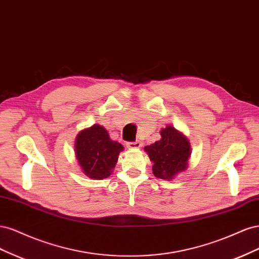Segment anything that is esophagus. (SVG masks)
I'll return each instance as SVG.
<instances>
[{"label":"esophagus","instance_id":"esophagus-1","mask_svg":"<svg viewBox=\"0 0 259 259\" xmlns=\"http://www.w3.org/2000/svg\"><path fill=\"white\" fill-rule=\"evenodd\" d=\"M126 146L130 149H139L140 147L143 146V144L140 143V142H134V143H127Z\"/></svg>","mask_w":259,"mask_h":259}]
</instances>
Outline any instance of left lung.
Here are the masks:
<instances>
[{
    "instance_id": "1",
    "label": "left lung",
    "mask_w": 259,
    "mask_h": 259,
    "mask_svg": "<svg viewBox=\"0 0 259 259\" xmlns=\"http://www.w3.org/2000/svg\"><path fill=\"white\" fill-rule=\"evenodd\" d=\"M160 135V140L146 146L144 150L152 163L153 175L161 179L171 180L188 168L191 146L183 133L170 125L162 128Z\"/></svg>"
}]
</instances>
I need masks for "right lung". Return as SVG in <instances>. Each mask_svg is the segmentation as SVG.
<instances>
[{"mask_svg":"<svg viewBox=\"0 0 259 259\" xmlns=\"http://www.w3.org/2000/svg\"><path fill=\"white\" fill-rule=\"evenodd\" d=\"M123 150L124 147L112 140L99 124L80 131L75 138V158L81 170L92 179L101 180L110 176Z\"/></svg>","mask_w":259,"mask_h":259,"instance_id":"right-lung-1","label":"right lung"}]
</instances>
